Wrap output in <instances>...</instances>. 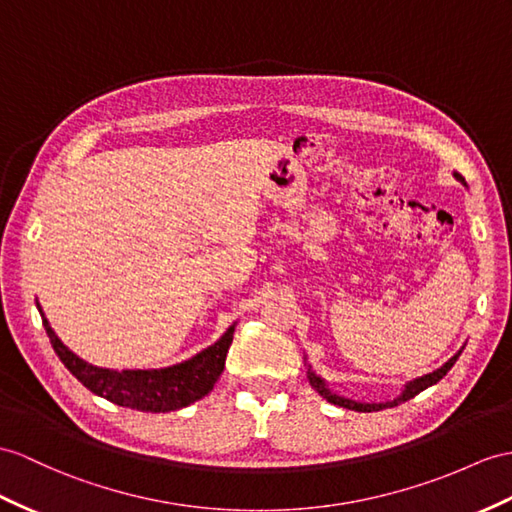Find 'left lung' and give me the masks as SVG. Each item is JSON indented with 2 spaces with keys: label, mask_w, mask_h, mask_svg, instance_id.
I'll return each mask as SVG.
<instances>
[{
  "label": "left lung",
  "mask_w": 512,
  "mask_h": 512,
  "mask_svg": "<svg viewBox=\"0 0 512 512\" xmlns=\"http://www.w3.org/2000/svg\"><path fill=\"white\" fill-rule=\"evenodd\" d=\"M454 176H456L458 180H463V178L458 176V173H454ZM463 182H465V180H463ZM458 356H460V352H458V354H454L450 360H447V363H445L441 369H436V371H432V373H426V376H421V378H417V380H413V382H408V384L404 386V391H402V395H400V397H395L393 402H384V404H363V402H354V400H347V397L336 395V393H332V391L328 389L326 382H323L319 376H315V373L310 371V369H308V380H310V386H313V389L323 397V400H328L330 404H334V406H343V408H347V410H358V413H373V410L393 408V406H397V404L413 400L415 395H419L421 391H426L428 386H432V384L439 382V380L445 376V373L454 367V363L458 360Z\"/></svg>",
  "instance_id": "obj_1"
}]
</instances>
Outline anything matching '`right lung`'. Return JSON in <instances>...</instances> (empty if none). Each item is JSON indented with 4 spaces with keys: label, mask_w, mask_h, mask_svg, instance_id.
I'll return each instance as SVG.
<instances>
[{
    "label": "right lung",
    "mask_w": 512,
    "mask_h": 512,
    "mask_svg": "<svg viewBox=\"0 0 512 512\" xmlns=\"http://www.w3.org/2000/svg\"><path fill=\"white\" fill-rule=\"evenodd\" d=\"M36 308H39L49 343L62 365L91 393L117 406L141 410V413H169V410H180L202 400L213 391L223 367H226V356L234 339V326H230L215 345L206 347L204 352L180 365L165 369H102L73 354L54 334L41 306L36 304Z\"/></svg>",
    "instance_id": "1"
}]
</instances>
